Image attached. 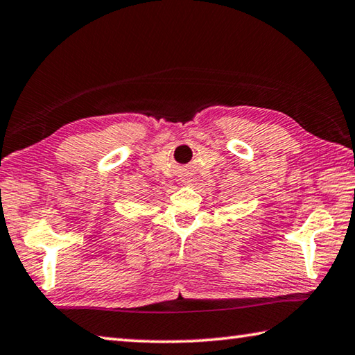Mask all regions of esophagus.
Here are the masks:
<instances>
[{
    "label": "esophagus",
    "mask_w": 355,
    "mask_h": 355,
    "mask_svg": "<svg viewBox=\"0 0 355 355\" xmlns=\"http://www.w3.org/2000/svg\"><path fill=\"white\" fill-rule=\"evenodd\" d=\"M181 182L184 185H191L195 182V174L191 173V170H185L182 174H181Z\"/></svg>",
    "instance_id": "1"
}]
</instances>
